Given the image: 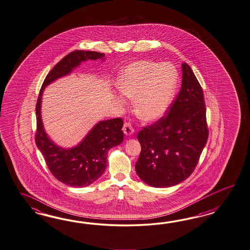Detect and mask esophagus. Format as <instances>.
Segmentation results:
<instances>
[{
	"label": "esophagus",
	"instance_id": "esophagus-1",
	"mask_svg": "<svg viewBox=\"0 0 250 250\" xmlns=\"http://www.w3.org/2000/svg\"><path fill=\"white\" fill-rule=\"evenodd\" d=\"M122 130H123V132L126 135H131L134 132V129L132 128L131 124L128 122H124Z\"/></svg>",
	"mask_w": 250,
	"mask_h": 250
}]
</instances>
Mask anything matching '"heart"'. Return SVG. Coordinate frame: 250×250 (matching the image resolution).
I'll return each instance as SVG.
<instances>
[{
    "label": "heart",
    "mask_w": 250,
    "mask_h": 250,
    "mask_svg": "<svg viewBox=\"0 0 250 250\" xmlns=\"http://www.w3.org/2000/svg\"><path fill=\"white\" fill-rule=\"evenodd\" d=\"M177 79L172 65L142 60L122 71L118 85L124 96L134 100L136 115L142 121L153 122L169 107Z\"/></svg>",
    "instance_id": "obj_1"
}]
</instances>
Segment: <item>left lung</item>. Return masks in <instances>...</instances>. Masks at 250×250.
Wrapping results in <instances>:
<instances>
[{"label":"left lung","mask_w":250,"mask_h":250,"mask_svg":"<svg viewBox=\"0 0 250 250\" xmlns=\"http://www.w3.org/2000/svg\"><path fill=\"white\" fill-rule=\"evenodd\" d=\"M182 72L181 90L166 114L138 132L141 151L136 172L154 188L171 187L188 179L208 138L202 87L186 62Z\"/></svg>","instance_id":"1"}]
</instances>
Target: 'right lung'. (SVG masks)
Listing matches in <instances>:
<instances>
[{
    "label": "right lung",
    "mask_w": 250,
    "mask_h": 250,
    "mask_svg": "<svg viewBox=\"0 0 250 250\" xmlns=\"http://www.w3.org/2000/svg\"><path fill=\"white\" fill-rule=\"evenodd\" d=\"M97 51H71L62 58L47 74L36 103L35 142L44 157L46 165L56 179L66 185L83 188L103 175L107 167L109 148L121 144L124 134L123 120L115 118L99 122L77 147L65 149L56 146L45 133L41 118L42 95L45 87L58 78L71 73L83 61L104 57Z\"/></svg>",
    "instance_id": "add662e5"
}]
</instances>
